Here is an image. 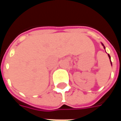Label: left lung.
Segmentation results:
<instances>
[{
  "instance_id": "8db88e82",
  "label": "left lung",
  "mask_w": 121,
  "mask_h": 121,
  "mask_svg": "<svg viewBox=\"0 0 121 121\" xmlns=\"http://www.w3.org/2000/svg\"><path fill=\"white\" fill-rule=\"evenodd\" d=\"M102 45H103V46H104V45H103V44H102ZM104 49H105V47H104ZM108 56H109V59H111V58H110V56H109V54H108ZM110 61H111V60H110ZM111 64H112V62H111Z\"/></svg>"
}]
</instances>
